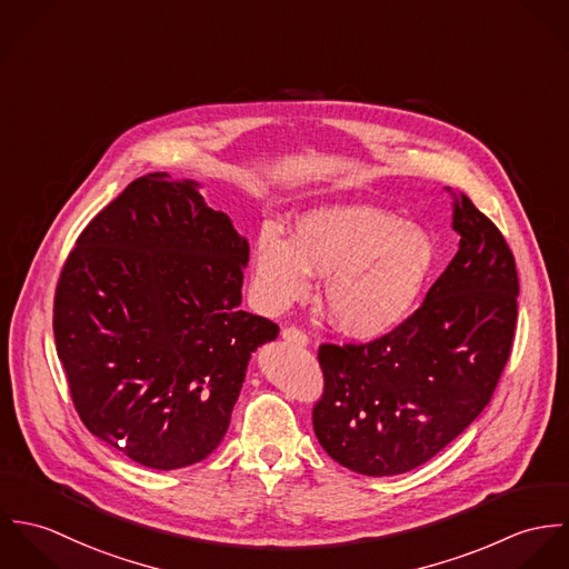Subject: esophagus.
Here are the masks:
<instances>
[{"label": "esophagus", "mask_w": 569, "mask_h": 569, "mask_svg": "<svg viewBox=\"0 0 569 569\" xmlns=\"http://www.w3.org/2000/svg\"><path fill=\"white\" fill-rule=\"evenodd\" d=\"M282 337H284L287 341L296 343V346H307V343H309V335H307L302 328H298V326H287V328H282Z\"/></svg>", "instance_id": "1"}]
</instances>
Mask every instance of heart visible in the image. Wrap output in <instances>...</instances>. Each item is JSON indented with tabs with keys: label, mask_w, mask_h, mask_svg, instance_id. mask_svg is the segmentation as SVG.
<instances>
[{
	"label": "heart",
	"mask_w": 569,
	"mask_h": 569,
	"mask_svg": "<svg viewBox=\"0 0 569 569\" xmlns=\"http://www.w3.org/2000/svg\"><path fill=\"white\" fill-rule=\"evenodd\" d=\"M436 262V244L418 223L368 203L322 206L298 217L293 237L258 232L251 284L262 311L280 313L325 276L322 309L352 339H377L403 325Z\"/></svg>",
	"instance_id": "heart-1"
}]
</instances>
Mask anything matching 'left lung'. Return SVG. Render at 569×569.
Listing matches in <instances>:
<instances>
[{
    "instance_id": "left-lung-1",
    "label": "left lung",
    "mask_w": 569,
    "mask_h": 569,
    "mask_svg": "<svg viewBox=\"0 0 569 569\" xmlns=\"http://www.w3.org/2000/svg\"><path fill=\"white\" fill-rule=\"evenodd\" d=\"M458 251L425 302L368 343H322L313 429L341 467L372 478L431 460L490 403L512 350L519 278L497 226L456 199Z\"/></svg>"
}]
</instances>
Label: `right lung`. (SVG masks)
Segmentation results:
<instances>
[{
  "mask_svg": "<svg viewBox=\"0 0 569 569\" xmlns=\"http://www.w3.org/2000/svg\"><path fill=\"white\" fill-rule=\"evenodd\" d=\"M249 244L194 181L133 179L82 230L54 293V341L82 425L149 469L223 440L251 352L278 325L241 311Z\"/></svg>",
  "mask_w": 569,
  "mask_h": 569,
  "instance_id": "right-lung-1",
  "label": "right lung"
}]
</instances>
